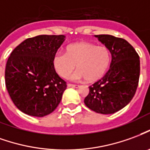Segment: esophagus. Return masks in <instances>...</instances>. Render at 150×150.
<instances>
[{
    "instance_id": "esophagus-1",
    "label": "esophagus",
    "mask_w": 150,
    "mask_h": 150,
    "mask_svg": "<svg viewBox=\"0 0 150 150\" xmlns=\"http://www.w3.org/2000/svg\"><path fill=\"white\" fill-rule=\"evenodd\" d=\"M68 88H79V85H75V84H71V83H68L67 84Z\"/></svg>"
}]
</instances>
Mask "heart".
<instances>
[{
  "mask_svg": "<svg viewBox=\"0 0 150 150\" xmlns=\"http://www.w3.org/2000/svg\"><path fill=\"white\" fill-rule=\"evenodd\" d=\"M110 62L111 54L107 47L82 41L67 46L66 53H54L52 66L57 75L67 79L75 71L77 65L79 71L75 72L72 79L94 82L105 75Z\"/></svg>",
  "mask_w": 150,
  "mask_h": 150,
  "instance_id": "b5f03b06",
  "label": "heart"
}]
</instances>
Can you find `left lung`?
Masks as SVG:
<instances>
[{"label": "left lung", "mask_w": 150, "mask_h": 150, "mask_svg": "<svg viewBox=\"0 0 150 150\" xmlns=\"http://www.w3.org/2000/svg\"><path fill=\"white\" fill-rule=\"evenodd\" d=\"M111 53L106 74L89 87L84 103L93 111L110 115L125 107L133 98L140 77V57L126 40L111 35H95Z\"/></svg>", "instance_id": "obj_1"}]
</instances>
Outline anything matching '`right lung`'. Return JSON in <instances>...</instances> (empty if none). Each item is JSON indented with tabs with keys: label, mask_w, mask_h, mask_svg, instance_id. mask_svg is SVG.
<instances>
[{
	"label": "right lung",
	"mask_w": 150,
	"mask_h": 150,
	"mask_svg": "<svg viewBox=\"0 0 150 150\" xmlns=\"http://www.w3.org/2000/svg\"><path fill=\"white\" fill-rule=\"evenodd\" d=\"M65 35L28 38L13 50L5 72L7 91L13 104L26 115L44 117L57 107L67 84L52 66L53 54Z\"/></svg>",
	"instance_id": "1"
}]
</instances>
